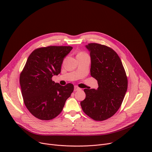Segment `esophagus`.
Segmentation results:
<instances>
[{
  "instance_id": "1",
  "label": "esophagus",
  "mask_w": 152,
  "mask_h": 152,
  "mask_svg": "<svg viewBox=\"0 0 152 152\" xmlns=\"http://www.w3.org/2000/svg\"><path fill=\"white\" fill-rule=\"evenodd\" d=\"M79 90H81V89L79 88V87H78L77 86H75V91H79Z\"/></svg>"
}]
</instances>
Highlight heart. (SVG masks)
Returning <instances> with one entry per match:
<instances>
[{
  "mask_svg": "<svg viewBox=\"0 0 152 152\" xmlns=\"http://www.w3.org/2000/svg\"><path fill=\"white\" fill-rule=\"evenodd\" d=\"M79 54H86V53H84V52H81V53H79Z\"/></svg>",
  "mask_w": 152,
  "mask_h": 152,
  "instance_id": "heart-1",
  "label": "heart"
}]
</instances>
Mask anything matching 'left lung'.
<instances>
[{
  "mask_svg": "<svg viewBox=\"0 0 152 152\" xmlns=\"http://www.w3.org/2000/svg\"><path fill=\"white\" fill-rule=\"evenodd\" d=\"M91 58V76L98 81L97 89H85L81 102L84 112L95 121H104L121 107L127 89V77L121 60L111 48L97 43L86 45Z\"/></svg>",
  "mask_w": 152,
  "mask_h": 152,
  "instance_id": "8db88e82",
  "label": "left lung"
}]
</instances>
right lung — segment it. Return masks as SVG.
Listing matches in <instances>:
<instances>
[{
  "instance_id": "right-lung-1",
  "label": "right lung",
  "mask_w": 152,
  "mask_h": 152,
  "mask_svg": "<svg viewBox=\"0 0 152 152\" xmlns=\"http://www.w3.org/2000/svg\"><path fill=\"white\" fill-rule=\"evenodd\" d=\"M71 46L50 45L33 51L20 76L23 102L29 112L41 120H51L63 110L74 91L71 83L62 86L52 81L61 72L63 60Z\"/></svg>"
}]
</instances>
